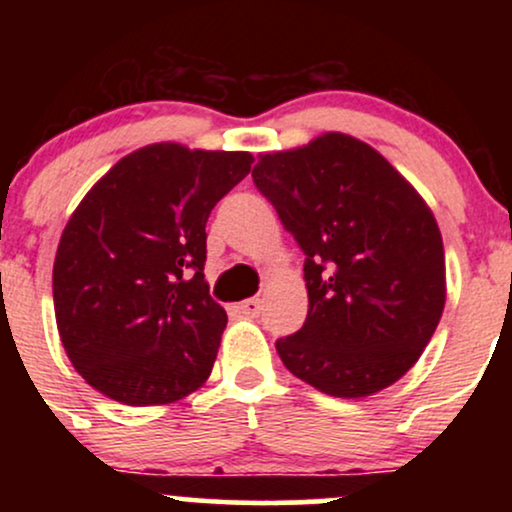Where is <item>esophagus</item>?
<instances>
[{
	"instance_id": "34e87169",
	"label": "esophagus",
	"mask_w": 512,
	"mask_h": 512,
	"mask_svg": "<svg viewBox=\"0 0 512 512\" xmlns=\"http://www.w3.org/2000/svg\"><path fill=\"white\" fill-rule=\"evenodd\" d=\"M238 310L245 317H257L262 313V301H260V298H248V301H243L238 305Z\"/></svg>"
}]
</instances>
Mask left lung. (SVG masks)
Masks as SVG:
<instances>
[{
	"label": "left lung",
	"mask_w": 512,
	"mask_h": 512,
	"mask_svg": "<svg viewBox=\"0 0 512 512\" xmlns=\"http://www.w3.org/2000/svg\"><path fill=\"white\" fill-rule=\"evenodd\" d=\"M252 180L305 252L308 317L276 342L284 366L344 399L397 383L445 308L443 238L424 197L342 132L260 154Z\"/></svg>",
	"instance_id": "left-lung-1"
}]
</instances>
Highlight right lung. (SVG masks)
<instances>
[{"mask_svg": "<svg viewBox=\"0 0 512 512\" xmlns=\"http://www.w3.org/2000/svg\"><path fill=\"white\" fill-rule=\"evenodd\" d=\"M252 161L248 151L149 144L74 209L52 267L57 330L105 397L151 407L207 383L228 317L204 281V228Z\"/></svg>", "mask_w": 512, "mask_h": 512, "instance_id": "obj_1", "label": "right lung"}]
</instances>
